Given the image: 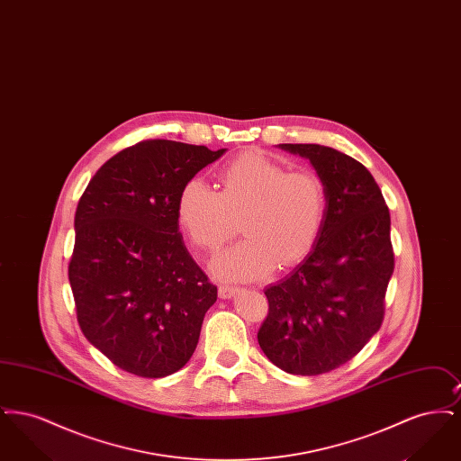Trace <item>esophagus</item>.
<instances>
[{"label":"esophagus","mask_w":461,"mask_h":461,"mask_svg":"<svg viewBox=\"0 0 461 461\" xmlns=\"http://www.w3.org/2000/svg\"><path fill=\"white\" fill-rule=\"evenodd\" d=\"M218 292H220L221 299H231L239 292V288L233 285H220Z\"/></svg>","instance_id":"34e87169"}]
</instances>
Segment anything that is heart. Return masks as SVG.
<instances>
[{
	"label": "heart",
	"instance_id": "1",
	"mask_svg": "<svg viewBox=\"0 0 461 461\" xmlns=\"http://www.w3.org/2000/svg\"><path fill=\"white\" fill-rule=\"evenodd\" d=\"M221 190L190 179L177 198V220L200 250L216 252L239 230L245 240L212 261L226 280H250L275 264L286 267L304 259L318 240L327 212V192L320 176L290 171L249 152L220 175Z\"/></svg>",
	"mask_w": 461,
	"mask_h": 461
}]
</instances>
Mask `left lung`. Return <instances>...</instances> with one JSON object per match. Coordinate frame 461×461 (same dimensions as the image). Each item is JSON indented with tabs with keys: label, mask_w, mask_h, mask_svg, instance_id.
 Returning a JSON list of instances; mask_svg holds the SVG:
<instances>
[{
	"label": "left lung",
	"mask_w": 461,
	"mask_h": 461,
	"mask_svg": "<svg viewBox=\"0 0 461 461\" xmlns=\"http://www.w3.org/2000/svg\"><path fill=\"white\" fill-rule=\"evenodd\" d=\"M309 158L325 185L327 212L311 254L264 294L258 340L267 359L294 375L329 373L378 331L394 271L391 214L372 173L356 158L312 143H284Z\"/></svg>",
	"instance_id": "left-lung-1"
}]
</instances>
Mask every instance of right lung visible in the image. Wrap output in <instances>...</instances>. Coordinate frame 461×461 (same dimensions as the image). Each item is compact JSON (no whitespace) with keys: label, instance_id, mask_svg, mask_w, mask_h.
<instances>
[{"label":"right lung","instance_id":"add662e5","mask_svg":"<svg viewBox=\"0 0 461 461\" xmlns=\"http://www.w3.org/2000/svg\"><path fill=\"white\" fill-rule=\"evenodd\" d=\"M222 154L145 140L109 158L79 198L68 263L77 323L124 372L162 378L181 370L197 348L218 286L183 243L177 198Z\"/></svg>","mask_w":461,"mask_h":461}]
</instances>
